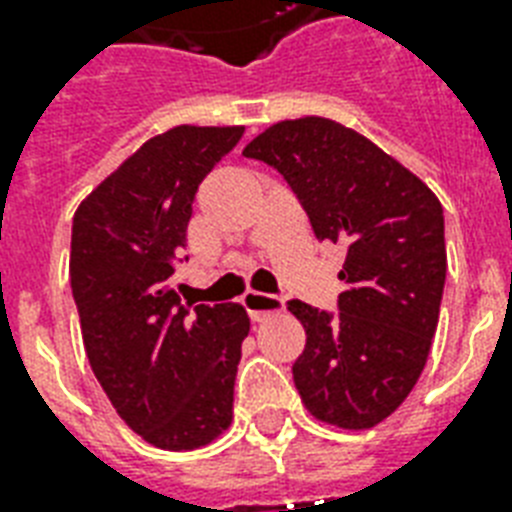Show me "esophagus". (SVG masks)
I'll return each instance as SVG.
<instances>
[{
	"label": "esophagus",
	"instance_id": "esophagus-1",
	"mask_svg": "<svg viewBox=\"0 0 512 512\" xmlns=\"http://www.w3.org/2000/svg\"><path fill=\"white\" fill-rule=\"evenodd\" d=\"M244 308L249 311L252 321H265L273 313L284 311V300L276 295H265V292H255L252 289V292L244 295Z\"/></svg>",
	"mask_w": 512,
	"mask_h": 512
}]
</instances>
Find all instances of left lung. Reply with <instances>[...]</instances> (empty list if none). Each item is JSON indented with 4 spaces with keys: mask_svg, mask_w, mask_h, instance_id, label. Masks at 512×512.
<instances>
[{
    "mask_svg": "<svg viewBox=\"0 0 512 512\" xmlns=\"http://www.w3.org/2000/svg\"><path fill=\"white\" fill-rule=\"evenodd\" d=\"M244 156L287 177L316 236L345 247L340 313L292 300L305 350L292 366L316 420L369 430L420 380L446 279L444 209L420 177L324 116L271 124Z\"/></svg>",
    "mask_w": 512,
    "mask_h": 512,
    "instance_id": "8db88e82",
    "label": "left lung"
}]
</instances>
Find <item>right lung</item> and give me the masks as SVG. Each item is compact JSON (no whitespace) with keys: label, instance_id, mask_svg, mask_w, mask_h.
Here are the masks:
<instances>
[{"label":"right lung","instance_id":"obj_1","mask_svg":"<svg viewBox=\"0 0 512 512\" xmlns=\"http://www.w3.org/2000/svg\"><path fill=\"white\" fill-rule=\"evenodd\" d=\"M241 135V124L154 135L74 215L68 276L92 372L116 414L167 452L212 444L233 420L247 311L180 305L170 279L196 188Z\"/></svg>","mask_w":512,"mask_h":512}]
</instances>
